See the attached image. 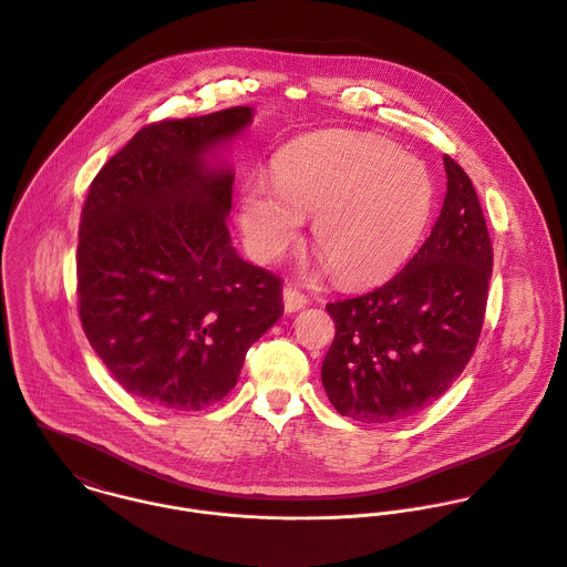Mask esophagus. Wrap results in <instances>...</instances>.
<instances>
[{"instance_id": "1", "label": "esophagus", "mask_w": 567, "mask_h": 567, "mask_svg": "<svg viewBox=\"0 0 567 567\" xmlns=\"http://www.w3.org/2000/svg\"><path fill=\"white\" fill-rule=\"evenodd\" d=\"M306 306H308V297L303 292H299L292 286L284 288V308H286V312H299Z\"/></svg>"}]
</instances>
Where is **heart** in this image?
I'll return each mask as SVG.
<instances>
[{"instance_id":"b5f03b06","label":"heart","mask_w":567,"mask_h":567,"mask_svg":"<svg viewBox=\"0 0 567 567\" xmlns=\"http://www.w3.org/2000/svg\"><path fill=\"white\" fill-rule=\"evenodd\" d=\"M431 204L422 163L377 136L334 132L284 150L272 163V189L248 183L239 224L248 252L275 261L312 217L315 250L334 279L365 286L411 257Z\"/></svg>"}]
</instances>
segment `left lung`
Returning <instances> with one entry per match:
<instances>
[{"instance_id": "8db88e82", "label": "left lung", "mask_w": 567, "mask_h": 567, "mask_svg": "<svg viewBox=\"0 0 567 567\" xmlns=\"http://www.w3.org/2000/svg\"><path fill=\"white\" fill-rule=\"evenodd\" d=\"M431 235L377 290L328 303L337 334L321 380L341 415L384 424L433 404L471 361L488 299L493 244L466 172L444 156Z\"/></svg>"}]
</instances>
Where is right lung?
<instances>
[{
    "label": "right lung",
    "instance_id": "obj_1",
    "mask_svg": "<svg viewBox=\"0 0 567 567\" xmlns=\"http://www.w3.org/2000/svg\"><path fill=\"white\" fill-rule=\"evenodd\" d=\"M250 121V107H230L143 127L96 174L81 210L85 337L125 391L158 409L219 402L284 315L281 279L230 244L235 174L210 163Z\"/></svg>",
    "mask_w": 567,
    "mask_h": 567
}]
</instances>
